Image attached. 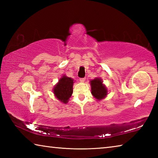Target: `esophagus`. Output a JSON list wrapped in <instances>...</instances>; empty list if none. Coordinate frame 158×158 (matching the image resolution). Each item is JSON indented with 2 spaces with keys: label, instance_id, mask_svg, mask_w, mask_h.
I'll use <instances>...</instances> for the list:
<instances>
[{
  "label": "esophagus",
  "instance_id": "1",
  "mask_svg": "<svg viewBox=\"0 0 158 158\" xmlns=\"http://www.w3.org/2000/svg\"><path fill=\"white\" fill-rule=\"evenodd\" d=\"M80 81L81 82H84V81H85V78L84 77V78H80Z\"/></svg>",
  "mask_w": 158,
  "mask_h": 158
}]
</instances>
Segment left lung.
I'll return each mask as SVG.
<instances>
[{
	"mask_svg": "<svg viewBox=\"0 0 158 158\" xmlns=\"http://www.w3.org/2000/svg\"><path fill=\"white\" fill-rule=\"evenodd\" d=\"M91 85V93L98 100H102L107 94V90L102 84V81L100 79L96 78L90 81Z\"/></svg>",
	"mask_w": 158,
	"mask_h": 158,
	"instance_id": "left-lung-1",
	"label": "left lung"
}]
</instances>
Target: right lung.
I'll list each match as a JSON object with an SVG mask.
<instances>
[{"mask_svg": "<svg viewBox=\"0 0 158 158\" xmlns=\"http://www.w3.org/2000/svg\"><path fill=\"white\" fill-rule=\"evenodd\" d=\"M73 81L72 78L63 76L53 89V93L58 100L67 103L73 93Z\"/></svg>", "mask_w": 158, "mask_h": 158, "instance_id": "1", "label": "right lung"}]
</instances>
